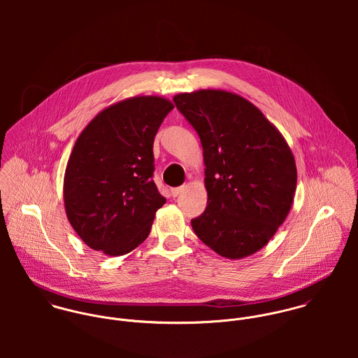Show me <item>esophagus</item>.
<instances>
[{
    "label": "esophagus",
    "instance_id": "esophagus-1",
    "mask_svg": "<svg viewBox=\"0 0 358 358\" xmlns=\"http://www.w3.org/2000/svg\"><path fill=\"white\" fill-rule=\"evenodd\" d=\"M183 190H185V186H180V187H175V189H172V190H171V193H172V196H173V197H178Z\"/></svg>",
    "mask_w": 358,
    "mask_h": 358
}]
</instances>
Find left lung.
Here are the masks:
<instances>
[{
	"instance_id": "8db88e82",
	"label": "left lung",
	"mask_w": 358,
	"mask_h": 358,
	"mask_svg": "<svg viewBox=\"0 0 358 358\" xmlns=\"http://www.w3.org/2000/svg\"><path fill=\"white\" fill-rule=\"evenodd\" d=\"M173 102L197 131L204 155V213L197 237L227 259L262 250L284 223L296 192L285 138L255 104L223 90L178 94Z\"/></svg>"
}]
</instances>
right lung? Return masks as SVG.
Masks as SVG:
<instances>
[{
    "label": "right lung",
    "mask_w": 358,
    "mask_h": 358,
    "mask_svg": "<svg viewBox=\"0 0 358 358\" xmlns=\"http://www.w3.org/2000/svg\"><path fill=\"white\" fill-rule=\"evenodd\" d=\"M172 108L162 96H132L103 108L77 138L63 201L90 248L125 255L150 234L155 212L166 201L152 180L154 136Z\"/></svg>",
    "instance_id": "add662e5"
}]
</instances>
